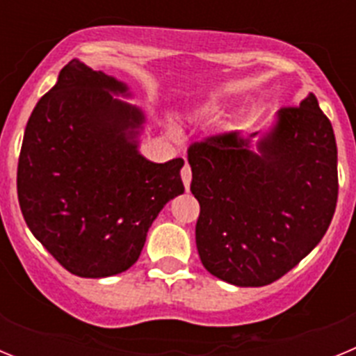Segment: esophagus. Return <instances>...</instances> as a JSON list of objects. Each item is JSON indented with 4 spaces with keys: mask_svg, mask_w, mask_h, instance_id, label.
Returning a JSON list of instances; mask_svg holds the SVG:
<instances>
[{
    "mask_svg": "<svg viewBox=\"0 0 356 356\" xmlns=\"http://www.w3.org/2000/svg\"><path fill=\"white\" fill-rule=\"evenodd\" d=\"M180 175H181V180H184L185 188L188 191V187H191V181H193V171H191V165H188V163H185L184 168H181Z\"/></svg>",
    "mask_w": 356,
    "mask_h": 356,
    "instance_id": "esophagus-1",
    "label": "esophagus"
}]
</instances>
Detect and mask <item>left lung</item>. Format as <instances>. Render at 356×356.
Segmentation results:
<instances>
[{
	"label": "left lung",
	"mask_w": 356,
	"mask_h": 356,
	"mask_svg": "<svg viewBox=\"0 0 356 356\" xmlns=\"http://www.w3.org/2000/svg\"><path fill=\"white\" fill-rule=\"evenodd\" d=\"M253 135H210L187 149L201 264L238 287L269 285L298 266L326 234L339 194L335 135L314 94L280 110L259 151Z\"/></svg>",
	"instance_id": "obj_1"
}]
</instances>
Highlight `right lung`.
I'll return each mask as SVG.
<instances>
[{"mask_svg": "<svg viewBox=\"0 0 356 356\" xmlns=\"http://www.w3.org/2000/svg\"><path fill=\"white\" fill-rule=\"evenodd\" d=\"M110 92L127 85L80 60L62 67L28 119L17 163V197L31 234L81 278L127 271L169 200L184 194L181 159L139 155L143 114Z\"/></svg>", "mask_w": 356, "mask_h": 356, "instance_id": "1", "label": "right lung"}]
</instances>
